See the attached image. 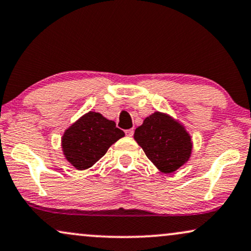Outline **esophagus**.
Returning <instances> with one entry per match:
<instances>
[{"label": "esophagus", "instance_id": "34e87169", "mask_svg": "<svg viewBox=\"0 0 251 251\" xmlns=\"http://www.w3.org/2000/svg\"><path fill=\"white\" fill-rule=\"evenodd\" d=\"M125 133H126V135H127V136H133V134H134V129L129 128V129H127V131H126Z\"/></svg>", "mask_w": 251, "mask_h": 251}]
</instances>
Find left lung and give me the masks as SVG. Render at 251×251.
Listing matches in <instances>:
<instances>
[{"label":"left lung","instance_id":"8db88e82","mask_svg":"<svg viewBox=\"0 0 251 251\" xmlns=\"http://www.w3.org/2000/svg\"><path fill=\"white\" fill-rule=\"evenodd\" d=\"M134 140L161 173L171 174L185 164L192 153L191 136L182 124L154 112L134 132Z\"/></svg>","mask_w":251,"mask_h":251}]
</instances>
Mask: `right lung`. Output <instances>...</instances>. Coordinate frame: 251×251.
Wrapping results in <instances>:
<instances>
[{
  "mask_svg": "<svg viewBox=\"0 0 251 251\" xmlns=\"http://www.w3.org/2000/svg\"><path fill=\"white\" fill-rule=\"evenodd\" d=\"M124 135L115 122L90 111L66 129L61 138L63 155L77 170L88 169Z\"/></svg>",
  "mask_w": 251,
  "mask_h": 251,
  "instance_id": "obj_1",
  "label": "right lung"
}]
</instances>
